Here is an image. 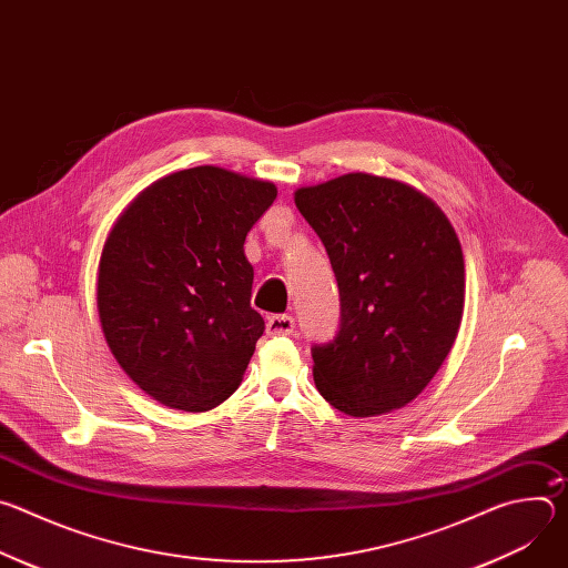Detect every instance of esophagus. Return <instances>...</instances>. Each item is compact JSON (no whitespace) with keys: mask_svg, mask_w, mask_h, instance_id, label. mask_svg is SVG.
<instances>
[{"mask_svg":"<svg viewBox=\"0 0 568 568\" xmlns=\"http://www.w3.org/2000/svg\"><path fill=\"white\" fill-rule=\"evenodd\" d=\"M296 331V323L290 314H274L267 318V335L281 337V335H292Z\"/></svg>","mask_w":568,"mask_h":568,"instance_id":"obj_1","label":"esophagus"}]
</instances>
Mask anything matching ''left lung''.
<instances>
[{"mask_svg": "<svg viewBox=\"0 0 568 568\" xmlns=\"http://www.w3.org/2000/svg\"><path fill=\"white\" fill-rule=\"evenodd\" d=\"M339 285L342 323L312 348L314 384L335 409L368 418L418 397L449 355L463 318L458 235L425 193L348 173L294 193Z\"/></svg>", "mask_w": 568, "mask_h": 568, "instance_id": "obj_1", "label": "left lung"}]
</instances>
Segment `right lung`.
<instances>
[{"label": "right lung", "instance_id": "1", "mask_svg": "<svg viewBox=\"0 0 568 568\" xmlns=\"http://www.w3.org/2000/svg\"><path fill=\"white\" fill-rule=\"evenodd\" d=\"M276 193L272 182L197 166L150 184L112 226L99 265L101 326L152 399L197 414L240 386L265 331L245 237Z\"/></svg>", "mask_w": 568, "mask_h": 568}]
</instances>
